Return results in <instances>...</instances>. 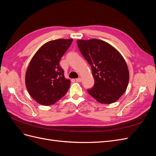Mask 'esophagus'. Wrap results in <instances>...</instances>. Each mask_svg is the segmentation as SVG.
<instances>
[{
	"instance_id": "1",
	"label": "esophagus",
	"mask_w": 156,
	"mask_h": 156,
	"mask_svg": "<svg viewBox=\"0 0 156 156\" xmlns=\"http://www.w3.org/2000/svg\"><path fill=\"white\" fill-rule=\"evenodd\" d=\"M76 81L77 82H79V83H80V82H81V81H82V79H81V77H78V78H77L76 79Z\"/></svg>"
}]
</instances>
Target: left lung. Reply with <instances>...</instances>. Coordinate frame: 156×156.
Wrapping results in <instances>:
<instances>
[{
	"label": "left lung",
	"mask_w": 156,
	"mask_h": 156,
	"mask_svg": "<svg viewBox=\"0 0 156 156\" xmlns=\"http://www.w3.org/2000/svg\"><path fill=\"white\" fill-rule=\"evenodd\" d=\"M83 56L91 66L94 85L88 94L99 103L110 104L123 95L128 85L129 73L119 51L107 42L98 39L78 40Z\"/></svg>",
	"instance_id": "8db88e82"
}]
</instances>
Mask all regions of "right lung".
Segmentation results:
<instances>
[{
	"label": "right lung",
	"instance_id": "obj_1",
	"mask_svg": "<svg viewBox=\"0 0 156 156\" xmlns=\"http://www.w3.org/2000/svg\"><path fill=\"white\" fill-rule=\"evenodd\" d=\"M73 39H58L44 44L33 56L25 74L30 96L41 105L55 104L67 93L70 80L65 78L60 60Z\"/></svg>",
	"mask_w": 156,
	"mask_h": 156
}]
</instances>
